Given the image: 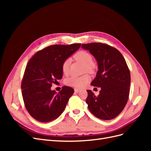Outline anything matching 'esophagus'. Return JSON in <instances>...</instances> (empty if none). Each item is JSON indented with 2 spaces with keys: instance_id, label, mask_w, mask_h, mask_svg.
Returning a JSON list of instances; mask_svg holds the SVG:
<instances>
[{
  "instance_id": "1",
  "label": "esophagus",
  "mask_w": 151,
  "mask_h": 151,
  "mask_svg": "<svg viewBox=\"0 0 151 151\" xmlns=\"http://www.w3.org/2000/svg\"><path fill=\"white\" fill-rule=\"evenodd\" d=\"M74 91L76 93H79L80 91H81V89H77V88H76L75 89H74Z\"/></svg>"
}]
</instances>
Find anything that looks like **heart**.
<instances>
[{"label":"heart","mask_w":151,"mask_h":151,"mask_svg":"<svg viewBox=\"0 0 151 151\" xmlns=\"http://www.w3.org/2000/svg\"><path fill=\"white\" fill-rule=\"evenodd\" d=\"M74 58L77 61L81 62L84 65V71L92 72L94 70V65L93 57L91 55L86 51H80L76 53ZM69 68V61L68 60L63 62L62 65V72L67 74ZM90 81V77L88 75H84L83 76H70L65 81V83L68 86L81 88L84 87Z\"/></svg>","instance_id":"heart-1"}]
</instances>
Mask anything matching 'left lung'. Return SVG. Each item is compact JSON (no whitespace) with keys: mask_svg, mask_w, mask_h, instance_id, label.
I'll return each mask as SVG.
<instances>
[{"mask_svg":"<svg viewBox=\"0 0 151 151\" xmlns=\"http://www.w3.org/2000/svg\"><path fill=\"white\" fill-rule=\"evenodd\" d=\"M81 47L89 51L97 61L98 70L91 84L101 88L98 96L87 90L89 110L99 119H113L129 99L130 74L125 58L117 49L101 43L83 44Z\"/></svg>","mask_w":151,"mask_h":151,"instance_id":"left-lung-1","label":"left lung"}]
</instances>
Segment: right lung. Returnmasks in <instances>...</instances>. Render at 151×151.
Listing matches in <instances>:
<instances>
[{"label": "right lung", "mask_w": 151, "mask_h": 151, "mask_svg": "<svg viewBox=\"0 0 151 151\" xmlns=\"http://www.w3.org/2000/svg\"><path fill=\"white\" fill-rule=\"evenodd\" d=\"M80 47L81 43L52 45L38 52L28 62L21 83L22 95L27 111L35 120L51 122L64 111L74 90L63 86L57 93L51 87L62 78L63 62Z\"/></svg>", "instance_id": "1"}]
</instances>
